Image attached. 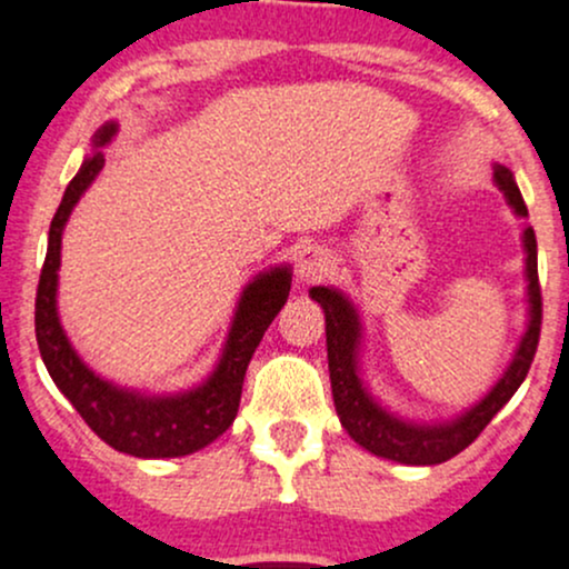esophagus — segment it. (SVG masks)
<instances>
[{
    "label": "esophagus",
    "mask_w": 569,
    "mask_h": 569,
    "mask_svg": "<svg viewBox=\"0 0 569 569\" xmlns=\"http://www.w3.org/2000/svg\"><path fill=\"white\" fill-rule=\"evenodd\" d=\"M331 268H333L331 254H328L322 247H315V243H311V247H303L296 258L298 279L307 284L322 282V279L331 273Z\"/></svg>",
    "instance_id": "obj_1"
}]
</instances>
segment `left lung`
I'll list each match as a JSON object with an SVG mask.
<instances>
[{
  "instance_id": "left-lung-1",
  "label": "left lung",
  "mask_w": 569,
  "mask_h": 569,
  "mask_svg": "<svg viewBox=\"0 0 569 569\" xmlns=\"http://www.w3.org/2000/svg\"><path fill=\"white\" fill-rule=\"evenodd\" d=\"M493 184L505 192L507 203L516 209L518 217H529L527 203L521 198L516 179L507 168L493 170ZM523 247H527V277H529V331L512 358L510 369L493 385L491 393L480 401L478 407L469 409L467 415L445 426H415L393 418L371 399L363 390L358 377V339L360 326L356 309L350 307L341 292L331 287H311V298L326 309V341H328V371H331V390L336 415L347 433L363 445L369 453L390 458L399 463H412V467H431L448 458L461 453L463 448L480 437V431L491 423L493 415L502 409L518 385L527 380L529 366L535 360L537 341H540L542 326V296L540 279H537V238L535 230H523Z\"/></svg>"
}]
</instances>
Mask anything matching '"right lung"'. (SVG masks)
<instances>
[{
  "label": "right lung",
  "instance_id": "add662e5",
  "mask_svg": "<svg viewBox=\"0 0 569 569\" xmlns=\"http://www.w3.org/2000/svg\"><path fill=\"white\" fill-rule=\"evenodd\" d=\"M113 132L116 124L102 127L94 136V146H106L113 138ZM102 164L106 160H102L100 151L81 164L76 179L67 184L62 203L51 219L48 252L40 271L38 298H34V333H38L42 363H46L57 388L67 396V401L87 420L89 429L113 450L138 458L189 456L213 442L236 420L249 360L258 350L262 333L268 331L271 320L290 296V271L277 268L271 273H262L243 290L222 360H219L209 382L200 385V388L181 396L151 399V396L130 393V390H121L100 380L76 356L62 326H59L57 271L67 217H70L72 206L78 203L83 189L100 173Z\"/></svg>",
  "mask_w": 569,
  "mask_h": 569
}]
</instances>
